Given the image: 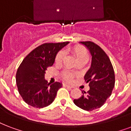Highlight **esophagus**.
Instances as JSON below:
<instances>
[{"label":"esophagus","instance_id":"34e87169","mask_svg":"<svg viewBox=\"0 0 131 131\" xmlns=\"http://www.w3.org/2000/svg\"><path fill=\"white\" fill-rule=\"evenodd\" d=\"M63 86H64V87H67V88H69L70 89L73 88V87H72V86H71V85H67V84H64V83L63 84Z\"/></svg>","mask_w":131,"mask_h":131}]
</instances>
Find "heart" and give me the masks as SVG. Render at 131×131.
Returning <instances> with one entry per match:
<instances>
[{
	"instance_id": "obj_1",
	"label": "heart",
	"mask_w": 131,
	"mask_h": 131,
	"mask_svg": "<svg viewBox=\"0 0 131 131\" xmlns=\"http://www.w3.org/2000/svg\"><path fill=\"white\" fill-rule=\"evenodd\" d=\"M71 51L73 53V55L75 56L77 60L80 62H83V61L88 60L89 58V53L88 50L82 46H75L72 47L70 49ZM65 57V53L64 51H60L57 54L56 57V62L57 63H61L64 60ZM63 78L67 80H71L73 78V74L69 72V71H64L62 73Z\"/></svg>"
}]
</instances>
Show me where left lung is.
Wrapping results in <instances>:
<instances>
[{"instance_id": "left-lung-1", "label": "left lung", "mask_w": 131, "mask_h": 131, "mask_svg": "<svg viewBox=\"0 0 131 131\" xmlns=\"http://www.w3.org/2000/svg\"><path fill=\"white\" fill-rule=\"evenodd\" d=\"M92 56V63L84 78L89 83L88 92L83 91V95L73 103L81 109L92 111L102 106L112 94L115 87V77L112 63L108 56L100 46L92 41H81Z\"/></svg>"}]
</instances>
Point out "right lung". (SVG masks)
Segmentation results:
<instances>
[{"label":"right lung","instance_id":"right-lung-1","mask_svg":"<svg viewBox=\"0 0 131 131\" xmlns=\"http://www.w3.org/2000/svg\"><path fill=\"white\" fill-rule=\"evenodd\" d=\"M69 43H43L22 61L16 72V82L19 94L27 104L42 108L53 103L62 84L48 83L44 75L47 67L53 64L57 53Z\"/></svg>","mask_w":131,"mask_h":131}]
</instances>
